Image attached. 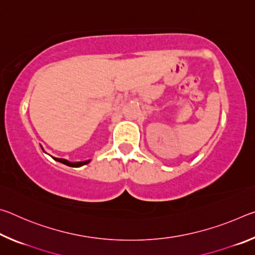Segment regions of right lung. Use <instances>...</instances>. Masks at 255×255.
I'll use <instances>...</instances> for the list:
<instances>
[{
	"label": "right lung",
	"instance_id": "1",
	"mask_svg": "<svg viewBox=\"0 0 255 255\" xmlns=\"http://www.w3.org/2000/svg\"><path fill=\"white\" fill-rule=\"evenodd\" d=\"M53 158L55 159V161L60 162V163L65 164V165H67V166H72V167H80L82 165H85V164H88L90 162V159H88V161H84V162H68L65 158H57V157H53Z\"/></svg>",
	"mask_w": 255,
	"mask_h": 255
}]
</instances>
